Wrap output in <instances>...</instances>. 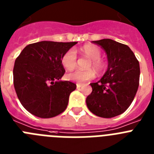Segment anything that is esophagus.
Masks as SVG:
<instances>
[{
    "mask_svg": "<svg viewBox=\"0 0 154 154\" xmlns=\"http://www.w3.org/2000/svg\"><path fill=\"white\" fill-rule=\"evenodd\" d=\"M82 84H80V83H77L76 84V87H77V89H80L82 86Z\"/></svg>",
    "mask_w": 154,
    "mask_h": 154,
    "instance_id": "1",
    "label": "esophagus"
}]
</instances>
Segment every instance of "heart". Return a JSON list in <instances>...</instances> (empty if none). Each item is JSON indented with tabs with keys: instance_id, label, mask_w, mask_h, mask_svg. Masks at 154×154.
I'll return each instance as SVG.
<instances>
[{
	"instance_id": "1",
	"label": "heart",
	"mask_w": 154,
	"mask_h": 154,
	"mask_svg": "<svg viewBox=\"0 0 154 154\" xmlns=\"http://www.w3.org/2000/svg\"><path fill=\"white\" fill-rule=\"evenodd\" d=\"M79 52L82 55H85L91 59L88 68L92 67L97 73H101L104 70V64L100 59L102 53L97 47L90 45H84L79 49ZM76 60H77V55L75 50L69 49L62 55V64L65 69L70 70L75 66ZM65 77L69 81L83 83L85 82L92 79L95 77V72L92 69H87L84 71L75 70L68 72Z\"/></svg>"
}]
</instances>
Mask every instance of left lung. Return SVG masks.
I'll list each match as a JSON object with an SVG mask.
<instances>
[{
  "instance_id": "obj_1",
  "label": "left lung",
  "mask_w": 154,
  "mask_h": 154,
  "mask_svg": "<svg viewBox=\"0 0 154 154\" xmlns=\"http://www.w3.org/2000/svg\"><path fill=\"white\" fill-rule=\"evenodd\" d=\"M92 42L106 51L108 69L99 82L90 83L92 92L86 98L87 107L97 116L112 118L124 112L135 97L140 64L126 45L108 38Z\"/></svg>"
}]
</instances>
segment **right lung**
<instances>
[{
	"instance_id": "obj_1",
	"label": "right lung",
	"mask_w": 154,
	"mask_h": 154,
	"mask_svg": "<svg viewBox=\"0 0 154 154\" xmlns=\"http://www.w3.org/2000/svg\"><path fill=\"white\" fill-rule=\"evenodd\" d=\"M75 44L36 42L27 45L16 58L14 86L21 105L30 113L46 119L65 110L69 95L76 85L60 80L65 72L62 57Z\"/></svg>"
}]
</instances>
